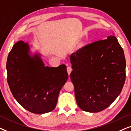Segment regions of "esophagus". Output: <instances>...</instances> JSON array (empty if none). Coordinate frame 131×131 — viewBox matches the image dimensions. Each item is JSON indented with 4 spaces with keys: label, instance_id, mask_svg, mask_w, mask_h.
<instances>
[{
    "label": "esophagus",
    "instance_id": "obj_1",
    "mask_svg": "<svg viewBox=\"0 0 131 131\" xmlns=\"http://www.w3.org/2000/svg\"><path fill=\"white\" fill-rule=\"evenodd\" d=\"M72 71V68H71V67H67V72H68V74L69 75H70L71 71Z\"/></svg>",
    "mask_w": 131,
    "mask_h": 131
}]
</instances>
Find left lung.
<instances>
[{
	"label": "left lung",
	"instance_id": "8db88e82",
	"mask_svg": "<svg viewBox=\"0 0 131 131\" xmlns=\"http://www.w3.org/2000/svg\"><path fill=\"white\" fill-rule=\"evenodd\" d=\"M70 77L76 102L82 110L97 113L108 107L125 84L126 61L114 36L95 42L70 56Z\"/></svg>",
	"mask_w": 131,
	"mask_h": 131
}]
</instances>
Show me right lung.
Returning a JSON list of instances; mask_svg holds the SVG:
<instances>
[{"instance_id":"add662e5","label":"right lung","mask_w":131,"mask_h":131,"mask_svg":"<svg viewBox=\"0 0 131 131\" xmlns=\"http://www.w3.org/2000/svg\"><path fill=\"white\" fill-rule=\"evenodd\" d=\"M8 83L13 96L26 110L35 114L53 111L61 89L68 78L65 64L45 67L41 54H32L23 41L13 45L6 62Z\"/></svg>"}]
</instances>
